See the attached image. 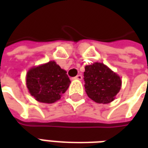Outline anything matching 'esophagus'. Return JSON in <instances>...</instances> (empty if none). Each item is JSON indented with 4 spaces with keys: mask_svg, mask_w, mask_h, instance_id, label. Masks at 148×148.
<instances>
[{
    "mask_svg": "<svg viewBox=\"0 0 148 148\" xmlns=\"http://www.w3.org/2000/svg\"><path fill=\"white\" fill-rule=\"evenodd\" d=\"M73 79H76V80H82V76L81 74H77L76 77H74Z\"/></svg>",
    "mask_w": 148,
    "mask_h": 148,
    "instance_id": "esophagus-1",
    "label": "esophagus"
}]
</instances>
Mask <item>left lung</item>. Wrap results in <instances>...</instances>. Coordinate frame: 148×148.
I'll list each match as a JSON object with an SVG mask.
<instances>
[{
  "mask_svg": "<svg viewBox=\"0 0 148 148\" xmlns=\"http://www.w3.org/2000/svg\"><path fill=\"white\" fill-rule=\"evenodd\" d=\"M84 81L88 97L100 104L112 101L121 87L120 76L101 62L86 66Z\"/></svg>",
  "mask_w": 148,
  "mask_h": 148,
  "instance_id": "8db88e82",
  "label": "left lung"
}]
</instances>
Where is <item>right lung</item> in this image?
Instances as JSON below:
<instances>
[{"mask_svg":"<svg viewBox=\"0 0 148 148\" xmlns=\"http://www.w3.org/2000/svg\"><path fill=\"white\" fill-rule=\"evenodd\" d=\"M71 84L66 71L55 61L31 68L27 71L26 85L35 99L42 103L55 102L61 98Z\"/></svg>","mask_w":148,"mask_h":148,"instance_id":"add662e5","label":"right lung"}]
</instances>
